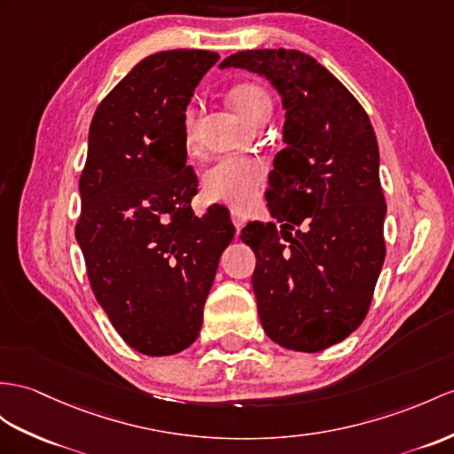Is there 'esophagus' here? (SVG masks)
Instances as JSON below:
<instances>
[{"instance_id": "1", "label": "esophagus", "mask_w": 454, "mask_h": 454, "mask_svg": "<svg viewBox=\"0 0 454 454\" xmlns=\"http://www.w3.org/2000/svg\"><path fill=\"white\" fill-rule=\"evenodd\" d=\"M231 219H233V223H235L237 231H240L242 227L247 225V217H245V214L237 212V209H233V212H231Z\"/></svg>"}]
</instances>
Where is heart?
I'll return each instance as SVG.
<instances>
[{
  "mask_svg": "<svg viewBox=\"0 0 454 454\" xmlns=\"http://www.w3.org/2000/svg\"><path fill=\"white\" fill-rule=\"evenodd\" d=\"M229 99L237 112L250 123H260L273 112L271 94L258 82L235 84L229 90ZM198 121H200V112L194 104H189L181 114L183 142L189 150H194L198 144ZM265 173H268V165L260 158H219L204 171V194L209 200L247 209L258 200Z\"/></svg>",
  "mask_w": 454,
  "mask_h": 454,
  "instance_id": "b5f03b06",
  "label": "heart"
}]
</instances>
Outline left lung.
<instances>
[{"mask_svg": "<svg viewBox=\"0 0 454 454\" xmlns=\"http://www.w3.org/2000/svg\"><path fill=\"white\" fill-rule=\"evenodd\" d=\"M221 67L260 73L285 107L283 140L265 200L275 221L240 239L263 331L278 345L319 352L366 317L385 260L380 150L368 114L324 65L298 50H250Z\"/></svg>", "mask_w": 454, "mask_h": 454, "instance_id": "8db88e82", "label": "left lung"}]
</instances>
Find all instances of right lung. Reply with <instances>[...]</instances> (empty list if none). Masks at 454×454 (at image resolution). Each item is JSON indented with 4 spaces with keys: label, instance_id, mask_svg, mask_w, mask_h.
I'll return each instance as SVG.
<instances>
[{
    "label": "right lung",
    "instance_id": "right-lung-1",
    "mask_svg": "<svg viewBox=\"0 0 454 454\" xmlns=\"http://www.w3.org/2000/svg\"><path fill=\"white\" fill-rule=\"evenodd\" d=\"M219 55H148L99 102L81 173L79 240L96 301L129 347L168 356L191 347L221 252L229 209L196 217L198 176L186 165L181 114Z\"/></svg>",
    "mask_w": 454,
    "mask_h": 454
}]
</instances>
